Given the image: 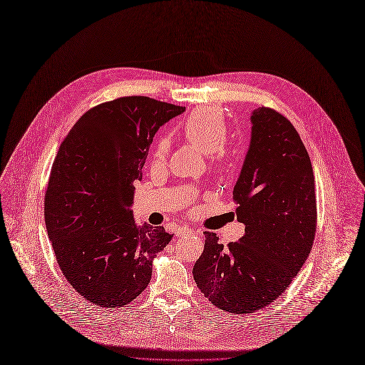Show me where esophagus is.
<instances>
[{
  "instance_id": "obj_1",
  "label": "esophagus",
  "mask_w": 365,
  "mask_h": 365,
  "mask_svg": "<svg viewBox=\"0 0 365 365\" xmlns=\"http://www.w3.org/2000/svg\"><path fill=\"white\" fill-rule=\"evenodd\" d=\"M192 232H194V231H192L191 228H188V227H178L177 231H175L177 237H185V235H190V234H192Z\"/></svg>"
}]
</instances>
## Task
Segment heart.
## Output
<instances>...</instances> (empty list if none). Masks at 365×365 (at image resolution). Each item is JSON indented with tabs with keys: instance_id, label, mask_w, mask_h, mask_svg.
Returning a JSON list of instances; mask_svg holds the SVG:
<instances>
[{
	"instance_id": "1",
	"label": "heart",
	"mask_w": 365,
	"mask_h": 365,
	"mask_svg": "<svg viewBox=\"0 0 365 365\" xmlns=\"http://www.w3.org/2000/svg\"><path fill=\"white\" fill-rule=\"evenodd\" d=\"M184 135L188 143L195 145L204 154H214L220 151L228 135V128L224 114L212 107L197 108L187 118L184 124ZM170 151V140L161 138L154 150V160L161 163L167 158ZM221 153V151H220Z\"/></svg>"
}]
</instances>
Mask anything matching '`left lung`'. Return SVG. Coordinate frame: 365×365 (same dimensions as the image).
I'll return each mask as SVG.
<instances>
[{
	"label": "left lung",
	"instance_id": "8db88e82",
	"mask_svg": "<svg viewBox=\"0 0 365 365\" xmlns=\"http://www.w3.org/2000/svg\"><path fill=\"white\" fill-rule=\"evenodd\" d=\"M251 141L232 197L245 234L222 245L205 231L192 274L220 309L251 314L274 302L305 262L317 228L314 173L294 125L272 108L251 114Z\"/></svg>",
	"mask_w": 365,
	"mask_h": 365
}]
</instances>
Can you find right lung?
<instances>
[{
	"mask_svg": "<svg viewBox=\"0 0 365 365\" xmlns=\"http://www.w3.org/2000/svg\"><path fill=\"white\" fill-rule=\"evenodd\" d=\"M184 111L121 97L88 110L58 150L44 202L47 232L67 281L93 304L134 301L173 238L164 227L137 225L131 205L155 133Z\"/></svg>",
	"mask_w": 365,
	"mask_h": 365,
	"instance_id": "1",
	"label": "right lung"
}]
</instances>
